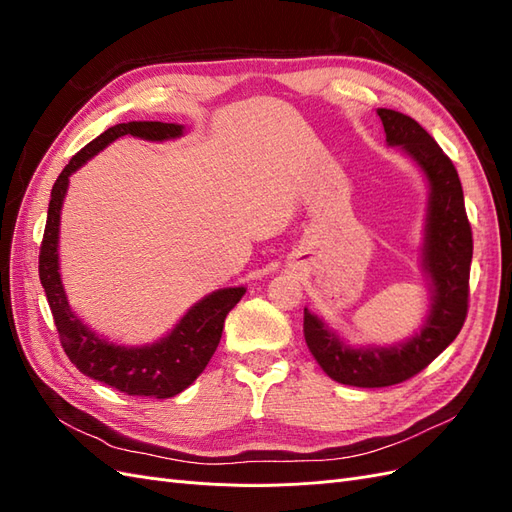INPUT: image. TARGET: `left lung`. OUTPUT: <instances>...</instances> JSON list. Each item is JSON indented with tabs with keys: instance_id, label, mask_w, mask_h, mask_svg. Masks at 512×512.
<instances>
[{
	"instance_id": "8db88e82",
	"label": "left lung",
	"mask_w": 512,
	"mask_h": 512,
	"mask_svg": "<svg viewBox=\"0 0 512 512\" xmlns=\"http://www.w3.org/2000/svg\"><path fill=\"white\" fill-rule=\"evenodd\" d=\"M386 145L399 147L427 183L421 269L429 284V309L421 327L391 346H352L316 314L303 309L309 352L335 382L361 389L399 384L425 369L459 335L468 314L472 228L453 162L418 123L391 108H378Z\"/></svg>"
}]
</instances>
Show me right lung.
Returning a JSON list of instances; mask_svg holds the SVG:
<instances>
[{"instance_id":"obj_1","label":"right lung","mask_w":512,"mask_h":512,"mask_svg":"<svg viewBox=\"0 0 512 512\" xmlns=\"http://www.w3.org/2000/svg\"><path fill=\"white\" fill-rule=\"evenodd\" d=\"M185 126L162 121H128L108 128L61 170L53 190L49 215H46L44 239L40 247V284L51 305L55 327L68 359L81 374L104 382L113 389L138 395L168 399L203 374L211 356L220 344L224 320L245 294V286H230L213 290L207 297L194 303L183 318L158 342L145 346H126L108 342L106 337L91 331L87 324L72 312L68 294L59 273V224L61 207L68 194L70 177L91 158L121 136H136L151 143H164L181 138Z\"/></svg>"}]
</instances>
